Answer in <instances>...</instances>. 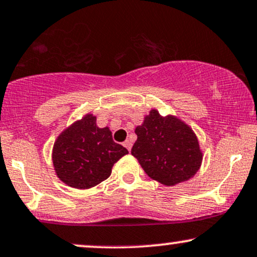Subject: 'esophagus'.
<instances>
[{
	"label": "esophagus",
	"mask_w": 257,
	"mask_h": 257,
	"mask_svg": "<svg viewBox=\"0 0 257 257\" xmlns=\"http://www.w3.org/2000/svg\"><path fill=\"white\" fill-rule=\"evenodd\" d=\"M123 146H124L128 151H131L132 150V146H133L132 141L131 140H125L124 142H123Z\"/></svg>",
	"instance_id": "34e87169"
}]
</instances>
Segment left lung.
Instances as JSON below:
<instances>
[{
    "label": "left lung",
    "instance_id": "1",
    "mask_svg": "<svg viewBox=\"0 0 257 257\" xmlns=\"http://www.w3.org/2000/svg\"><path fill=\"white\" fill-rule=\"evenodd\" d=\"M138 140L132 154L141 168L164 185H175L193 177L202 162L196 135L177 117L152 110L137 126Z\"/></svg>",
    "mask_w": 257,
    "mask_h": 257
}]
</instances>
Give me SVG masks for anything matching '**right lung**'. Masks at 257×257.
<instances>
[{"label": "right lung", "instance_id": "add662e5", "mask_svg": "<svg viewBox=\"0 0 257 257\" xmlns=\"http://www.w3.org/2000/svg\"><path fill=\"white\" fill-rule=\"evenodd\" d=\"M126 153V148L112 140L110 129L99 128L88 113L57 138L52 162L62 182L88 189L109 177L113 164Z\"/></svg>", "mask_w": 257, "mask_h": 257}]
</instances>
